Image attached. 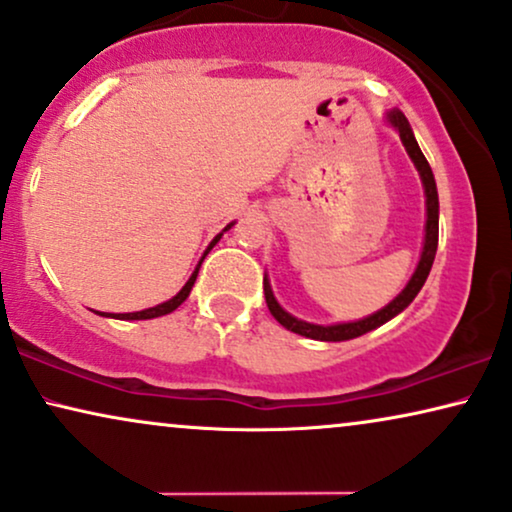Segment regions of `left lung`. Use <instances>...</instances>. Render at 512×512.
I'll list each match as a JSON object with an SVG mask.
<instances>
[{"label":"left lung","instance_id":"left-lung-1","mask_svg":"<svg viewBox=\"0 0 512 512\" xmlns=\"http://www.w3.org/2000/svg\"><path fill=\"white\" fill-rule=\"evenodd\" d=\"M386 122L393 126L397 134H400V141L404 145V150H407L411 162H414L418 176H421L423 192H426V235H423L421 258H418V265H416L414 275H411V280L407 282V287H404L400 294H397L393 301L386 305V308L376 310L374 315L362 317V320L338 322V324H313V322L298 320V317L287 313V310H284L282 305L277 303L275 294H272L268 275H265L263 277V291H265V303H268V310L272 313V317H275V320L282 324L284 329L294 331V334H298V336L313 338V341H334L336 343V341H350V338H357V336L367 334V331H371V329L381 327V324L393 320L395 315H400L402 310L407 308L411 301H414L416 294L421 291V287L428 280L430 268H433L435 251H437V232H440V199H437V185H435L433 169H430L428 159L423 157L421 148H418L414 131H411L409 119L404 117V112L397 110V108L388 110L386 112Z\"/></svg>","mask_w":512,"mask_h":512}]
</instances>
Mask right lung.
<instances>
[{"label": "right lung", "instance_id": "obj_1", "mask_svg": "<svg viewBox=\"0 0 512 512\" xmlns=\"http://www.w3.org/2000/svg\"><path fill=\"white\" fill-rule=\"evenodd\" d=\"M232 225H235V221H232L230 225H225L223 228V232L225 230H230ZM223 232H218V235L214 237V240H211V244L207 247V251H204V256L209 254L211 249L216 247V242L221 240L223 237ZM204 256L199 258V263H197V268L192 270V275H190V280L183 284V289L178 291V294L174 296V298H169V301H164V303H159V305H155V308H145V310H138V313H119V315H115V313H98V315H103V317H112V320H152V317H162V315H169V313H174V310L178 308V305H181L185 298L190 296V291H192V287H195V280H197V272H199V265H202V261H204Z\"/></svg>", "mask_w": 512, "mask_h": 512}]
</instances>
